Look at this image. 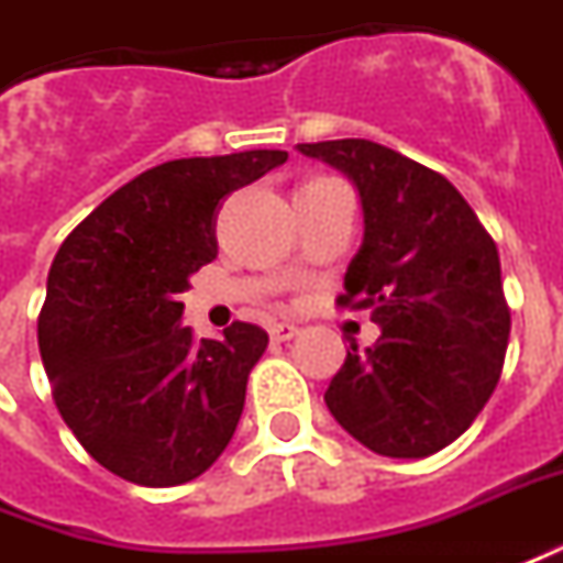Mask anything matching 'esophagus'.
Masks as SVG:
<instances>
[{
    "instance_id": "obj_1",
    "label": "esophagus",
    "mask_w": 563,
    "mask_h": 563,
    "mask_svg": "<svg viewBox=\"0 0 563 563\" xmlns=\"http://www.w3.org/2000/svg\"><path fill=\"white\" fill-rule=\"evenodd\" d=\"M301 332V325H295V322H271V338L274 341H289Z\"/></svg>"
}]
</instances>
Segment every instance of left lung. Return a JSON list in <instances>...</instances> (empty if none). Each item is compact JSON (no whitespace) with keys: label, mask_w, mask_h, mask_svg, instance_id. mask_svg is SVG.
<instances>
[{"label":"left lung","mask_w":563,"mask_h":563,"mask_svg":"<svg viewBox=\"0 0 563 563\" xmlns=\"http://www.w3.org/2000/svg\"><path fill=\"white\" fill-rule=\"evenodd\" d=\"M347 173L365 234L338 305L372 310L375 347L347 360L325 390L344 430L384 457H430L478 418L503 372L509 305L497 243L442 173L372 140L301 143Z\"/></svg>","instance_id":"1"}]
</instances>
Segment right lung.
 <instances>
[{"label":"right lung","instance_id":"1","mask_svg":"<svg viewBox=\"0 0 563 563\" xmlns=\"http://www.w3.org/2000/svg\"><path fill=\"white\" fill-rule=\"evenodd\" d=\"M289 158L253 148L140 173L63 241L38 313L51 396L81 448L143 487L186 485L213 466L241 420L268 332L231 322L195 338L179 292L219 253L222 200Z\"/></svg>","mask_w":563,"mask_h":563}]
</instances>
